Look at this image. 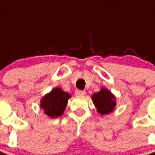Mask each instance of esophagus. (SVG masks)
<instances>
[{"mask_svg":"<svg viewBox=\"0 0 155 155\" xmlns=\"http://www.w3.org/2000/svg\"><path fill=\"white\" fill-rule=\"evenodd\" d=\"M74 93L76 95H84L85 94V91H81V90H76L74 91Z\"/></svg>","mask_w":155,"mask_h":155,"instance_id":"esophagus-1","label":"esophagus"}]
</instances>
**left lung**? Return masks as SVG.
I'll return each instance as SVG.
<instances>
[{"label": "left lung", "mask_w": 155, "mask_h": 155, "mask_svg": "<svg viewBox=\"0 0 155 155\" xmlns=\"http://www.w3.org/2000/svg\"><path fill=\"white\" fill-rule=\"evenodd\" d=\"M92 101L98 113L101 114H110L116 106L115 96L105 88H102L98 93L93 94Z\"/></svg>", "instance_id": "obj_1"}]
</instances>
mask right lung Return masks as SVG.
Listing matches in <instances>:
<instances>
[{
    "label": "right lung",
    "instance_id": "1",
    "mask_svg": "<svg viewBox=\"0 0 155 155\" xmlns=\"http://www.w3.org/2000/svg\"><path fill=\"white\" fill-rule=\"evenodd\" d=\"M71 94L61 88H54L45 95L41 101V108L51 118H57L63 114Z\"/></svg>",
    "mask_w": 155,
    "mask_h": 155
}]
</instances>
